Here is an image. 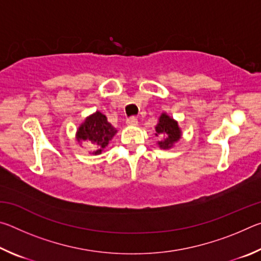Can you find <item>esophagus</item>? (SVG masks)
Listing matches in <instances>:
<instances>
[{"label":"esophagus","mask_w":261,"mask_h":261,"mask_svg":"<svg viewBox=\"0 0 261 261\" xmlns=\"http://www.w3.org/2000/svg\"><path fill=\"white\" fill-rule=\"evenodd\" d=\"M137 124H138V120H137V117H135V116H131L126 120V125L136 126Z\"/></svg>","instance_id":"34e87169"}]
</instances>
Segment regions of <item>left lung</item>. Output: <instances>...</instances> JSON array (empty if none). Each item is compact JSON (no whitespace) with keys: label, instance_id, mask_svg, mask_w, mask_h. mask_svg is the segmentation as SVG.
I'll use <instances>...</instances> for the list:
<instances>
[{"label":"left lung","instance_id":"left-lung-1","mask_svg":"<svg viewBox=\"0 0 261 261\" xmlns=\"http://www.w3.org/2000/svg\"><path fill=\"white\" fill-rule=\"evenodd\" d=\"M155 132V136L161 138V140L158 141L159 147L161 149L171 148L182 137V131L179 129L178 123L174 118L168 116L166 113H162L161 116L159 117Z\"/></svg>","mask_w":261,"mask_h":261}]
</instances>
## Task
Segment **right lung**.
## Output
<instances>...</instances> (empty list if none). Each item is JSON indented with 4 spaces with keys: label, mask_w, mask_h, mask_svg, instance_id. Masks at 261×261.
<instances>
[{
    "label": "right lung",
    "mask_w": 261,
    "mask_h": 261,
    "mask_svg": "<svg viewBox=\"0 0 261 261\" xmlns=\"http://www.w3.org/2000/svg\"><path fill=\"white\" fill-rule=\"evenodd\" d=\"M116 132L117 130L107 121L106 115L95 112L86 117V120L78 127L76 138L78 143H82V141L91 143L95 148H98L92 153L96 155L103 151V148L109 144Z\"/></svg>",
    "instance_id": "obj_1"
}]
</instances>
